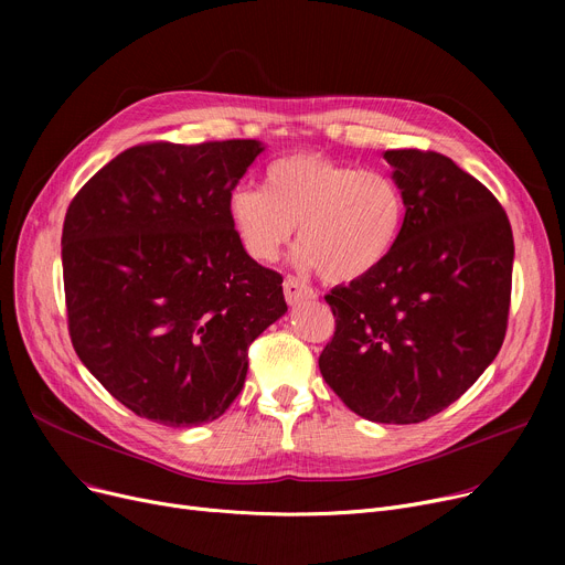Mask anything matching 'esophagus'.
Here are the masks:
<instances>
[{"label":"esophagus","mask_w":565,"mask_h":565,"mask_svg":"<svg viewBox=\"0 0 565 565\" xmlns=\"http://www.w3.org/2000/svg\"><path fill=\"white\" fill-rule=\"evenodd\" d=\"M284 295H286V302L290 307H298L307 300H316V290L311 286H307L305 281H300L298 277H286L284 279Z\"/></svg>","instance_id":"esophagus-1"}]
</instances>
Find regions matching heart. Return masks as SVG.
<instances>
[{
  "mask_svg": "<svg viewBox=\"0 0 565 565\" xmlns=\"http://www.w3.org/2000/svg\"><path fill=\"white\" fill-rule=\"evenodd\" d=\"M228 215L252 258L275 260L298 226L295 260L332 284H350L390 260L407 205L390 173L320 153H292L267 164L263 188H235Z\"/></svg>",
  "mask_w": 565,
  "mask_h": 565,
  "instance_id": "1",
  "label": "heart"
}]
</instances>
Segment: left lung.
Wrapping results in <instances>:
<instances>
[{"label":"left lung","instance_id":"8db88e82","mask_svg":"<svg viewBox=\"0 0 565 565\" xmlns=\"http://www.w3.org/2000/svg\"><path fill=\"white\" fill-rule=\"evenodd\" d=\"M405 194L398 247L324 300L337 330L320 373L360 417L419 424L458 401L507 337L513 231L494 194L454 160L384 153Z\"/></svg>","mask_w":565,"mask_h":565}]
</instances>
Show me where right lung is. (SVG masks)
I'll use <instances>...</instances> for the list:
<instances>
[{
    "instance_id": "obj_1",
    "label": "right lung",
    "mask_w": 565,
    "mask_h": 565,
    "mask_svg": "<svg viewBox=\"0 0 565 565\" xmlns=\"http://www.w3.org/2000/svg\"><path fill=\"white\" fill-rule=\"evenodd\" d=\"M256 139L148 141L75 194L62 235L68 332L82 364L137 417L215 422L247 350L281 318L284 277L237 237L228 199Z\"/></svg>"
}]
</instances>
